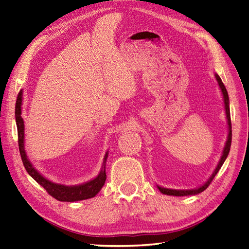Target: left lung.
Listing matches in <instances>:
<instances>
[{"mask_svg":"<svg viewBox=\"0 0 249 249\" xmlns=\"http://www.w3.org/2000/svg\"><path fill=\"white\" fill-rule=\"evenodd\" d=\"M216 79L218 81V84L220 89H221V91L223 94V99H224V105H225V112H226V118H227V124H229V137H227V141H226V144L224 147V150L222 153L221 159H220L219 164L217 166V168L215 169L214 173L212 174V176L209 178V180L205 182L203 186H201L200 188L198 189H194V190H172V189H166V188H161L159 187V190L161 192L162 194H166V195H172V196H188V195H196V194H199L201 192H203L205 189H207L211 182L214 179V177L216 176V174L218 173V171L220 170V168L222 167L223 162L225 161L227 155L230 153L231 150V111H230V100H229V94H227V90L224 87V84L221 80V78H220L217 74H216Z\"/></svg>","mask_w":249,"mask_h":249,"instance_id":"1","label":"left lung"}]
</instances>
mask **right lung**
Returning <instances> with one entry per match:
<instances>
[{
	"label": "right lung",
	"instance_id": "obj_1",
	"mask_svg": "<svg viewBox=\"0 0 249 249\" xmlns=\"http://www.w3.org/2000/svg\"><path fill=\"white\" fill-rule=\"evenodd\" d=\"M22 95L23 90H19V93L17 98L16 102V121H17V127H18V149L20 153V158H22L23 164L27 172L32 177L34 180H36L40 186L44 188L48 193L54 197L55 199L59 201H68L73 202L78 200L89 199V198L95 197L99 191L102 189L106 180V173H105V161L107 159V153L105 154L104 162H103V169L101 170L100 174H99L96 178L90 180L87 183L79 184V186H73L68 187L63 186V184H57L52 181L48 180L44 176L40 175L34 167L31 165L29 160L27 159V155L24 148V121L22 118Z\"/></svg>",
	"mask_w": 249,
	"mask_h": 249
}]
</instances>
